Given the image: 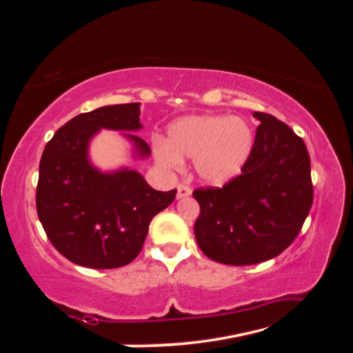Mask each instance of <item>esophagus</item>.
I'll use <instances>...</instances> for the list:
<instances>
[{
  "instance_id": "obj_1",
  "label": "esophagus",
  "mask_w": 353,
  "mask_h": 353,
  "mask_svg": "<svg viewBox=\"0 0 353 353\" xmlns=\"http://www.w3.org/2000/svg\"><path fill=\"white\" fill-rule=\"evenodd\" d=\"M191 194V188L188 187V185L185 183H181L177 187V199H182V198H187V196Z\"/></svg>"
}]
</instances>
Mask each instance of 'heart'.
<instances>
[{
	"mask_svg": "<svg viewBox=\"0 0 353 353\" xmlns=\"http://www.w3.org/2000/svg\"><path fill=\"white\" fill-rule=\"evenodd\" d=\"M254 148V132L248 121L230 115L182 118L168 129V143H157L155 159L177 170L182 159H194L196 171L205 182L223 185L238 176Z\"/></svg>",
	"mask_w": 353,
	"mask_h": 353,
	"instance_id": "b5f03b06",
	"label": "heart"
}]
</instances>
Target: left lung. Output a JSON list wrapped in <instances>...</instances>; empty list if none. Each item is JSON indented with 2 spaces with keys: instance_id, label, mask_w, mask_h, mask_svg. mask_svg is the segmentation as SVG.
Here are the masks:
<instances>
[{
  "instance_id": "left-lung-1",
  "label": "left lung",
  "mask_w": 353,
  "mask_h": 353,
  "mask_svg": "<svg viewBox=\"0 0 353 353\" xmlns=\"http://www.w3.org/2000/svg\"><path fill=\"white\" fill-rule=\"evenodd\" d=\"M260 119L241 174L193 191L201 212L194 236L208 259L246 266L274 259L296 240L313 204L307 146L270 113Z\"/></svg>"
}]
</instances>
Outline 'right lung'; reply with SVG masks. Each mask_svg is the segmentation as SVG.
Instances as JSON below:
<instances>
[{"mask_svg": "<svg viewBox=\"0 0 353 353\" xmlns=\"http://www.w3.org/2000/svg\"><path fill=\"white\" fill-rule=\"evenodd\" d=\"M140 104L99 107L70 119L46 143L40 159L35 207L48 240L65 259L93 270L129 265L140 254L149 224L177 190L157 191L134 170L103 174L87 157L99 129L137 130ZM141 157L151 152L126 134Z\"/></svg>", "mask_w": 353, "mask_h": 353, "instance_id": "right-lung-1", "label": "right lung"}]
</instances>
